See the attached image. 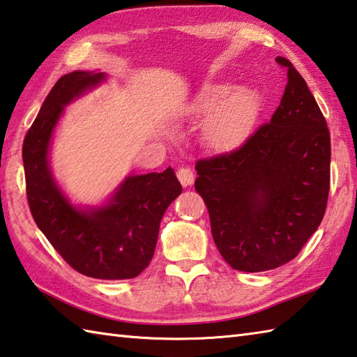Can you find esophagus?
<instances>
[{"mask_svg":"<svg viewBox=\"0 0 357 357\" xmlns=\"http://www.w3.org/2000/svg\"><path fill=\"white\" fill-rule=\"evenodd\" d=\"M176 176L179 179V183L183 184L184 187L192 185L193 181H195V174H193V172L190 169H188V167H183V169H179L176 172Z\"/></svg>","mask_w":357,"mask_h":357,"instance_id":"34e87169","label":"esophagus"}]
</instances>
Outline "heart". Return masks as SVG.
<instances>
[{
    "mask_svg": "<svg viewBox=\"0 0 357 357\" xmlns=\"http://www.w3.org/2000/svg\"><path fill=\"white\" fill-rule=\"evenodd\" d=\"M195 113L211 114L204 135L216 151H230L248 137L260 109V96L254 88L211 85L202 88L193 100Z\"/></svg>",
    "mask_w": 357,
    "mask_h": 357,
    "instance_id": "1",
    "label": "heart"
}]
</instances>
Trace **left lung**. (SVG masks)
Masks as SVG:
<instances>
[{
    "label": "left lung",
    "mask_w": 357,
    "mask_h": 357,
    "mask_svg": "<svg viewBox=\"0 0 357 357\" xmlns=\"http://www.w3.org/2000/svg\"><path fill=\"white\" fill-rule=\"evenodd\" d=\"M282 102L238 150L197 162L213 241L236 271L275 269L297 257L325 215L331 142L326 121L289 60Z\"/></svg>",
    "instance_id": "obj_1"
}]
</instances>
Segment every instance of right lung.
Returning a JSON list of instances; mask_svg holds the SVG:
<instances>
[{
    "mask_svg": "<svg viewBox=\"0 0 357 357\" xmlns=\"http://www.w3.org/2000/svg\"><path fill=\"white\" fill-rule=\"evenodd\" d=\"M105 80V73L73 71L55 83L24 137L26 193L38 229L69 266L100 280H125L150 264L160 220L183 187L169 167L130 174L100 206H75L61 190L49 159L55 127L69 103Z\"/></svg>",
    "mask_w": 357,
    "mask_h": 357,
    "instance_id": "1",
    "label": "right lung"
}]
</instances>
